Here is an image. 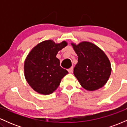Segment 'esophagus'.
<instances>
[{"mask_svg": "<svg viewBox=\"0 0 127 127\" xmlns=\"http://www.w3.org/2000/svg\"><path fill=\"white\" fill-rule=\"evenodd\" d=\"M67 70H68V72H69V73H72L73 72V67H71L70 68H68Z\"/></svg>", "mask_w": 127, "mask_h": 127, "instance_id": "obj_1", "label": "esophagus"}]
</instances>
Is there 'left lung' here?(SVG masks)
<instances>
[{"mask_svg": "<svg viewBox=\"0 0 127 127\" xmlns=\"http://www.w3.org/2000/svg\"><path fill=\"white\" fill-rule=\"evenodd\" d=\"M72 45L78 56L73 73L81 86L88 91H95L103 87L108 81L112 70L110 61L105 53L89 42Z\"/></svg>", "mask_w": 127, "mask_h": 127, "instance_id": "8db88e82", "label": "left lung"}]
</instances>
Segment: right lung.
<instances>
[{"mask_svg": "<svg viewBox=\"0 0 127 127\" xmlns=\"http://www.w3.org/2000/svg\"><path fill=\"white\" fill-rule=\"evenodd\" d=\"M67 45L65 41L55 43L45 40L34 46L24 62V75L27 82L34 91L48 95L58 88L62 79L68 73L60 65L56 57L58 52Z\"/></svg>", "mask_w": 127, "mask_h": 127, "instance_id": "1", "label": "right lung"}]
</instances>
